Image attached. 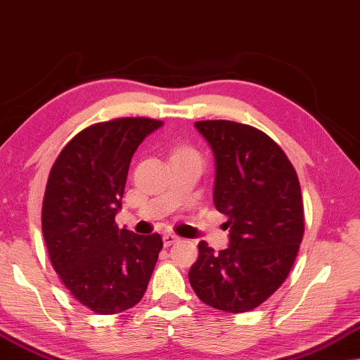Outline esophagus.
<instances>
[{"label":"esophagus","mask_w":360,"mask_h":360,"mask_svg":"<svg viewBox=\"0 0 360 360\" xmlns=\"http://www.w3.org/2000/svg\"><path fill=\"white\" fill-rule=\"evenodd\" d=\"M179 238L176 236V235H173V233H165L163 235V245L165 246H171V245H174L176 241H178Z\"/></svg>","instance_id":"esophagus-1"}]
</instances>
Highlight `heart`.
I'll use <instances>...</instances> for the list:
<instances>
[{"label":"heart","instance_id":"1","mask_svg":"<svg viewBox=\"0 0 360 360\" xmlns=\"http://www.w3.org/2000/svg\"><path fill=\"white\" fill-rule=\"evenodd\" d=\"M178 153H192V155H197L195 151H194V150H191V148H181V150L176 151L174 155H178Z\"/></svg>","mask_w":360,"mask_h":360}]
</instances>
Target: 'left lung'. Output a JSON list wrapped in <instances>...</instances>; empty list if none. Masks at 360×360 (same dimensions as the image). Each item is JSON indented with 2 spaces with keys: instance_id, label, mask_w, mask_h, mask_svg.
<instances>
[{
  "instance_id": "obj_1",
  "label": "left lung",
  "mask_w": 360,
  "mask_h": 360,
  "mask_svg": "<svg viewBox=\"0 0 360 360\" xmlns=\"http://www.w3.org/2000/svg\"><path fill=\"white\" fill-rule=\"evenodd\" d=\"M195 129L215 158L214 204L229 217L226 250L199 243L189 271L195 295L226 313L266 302L290 272L303 238L297 173L264 131L230 120H200Z\"/></svg>"
}]
</instances>
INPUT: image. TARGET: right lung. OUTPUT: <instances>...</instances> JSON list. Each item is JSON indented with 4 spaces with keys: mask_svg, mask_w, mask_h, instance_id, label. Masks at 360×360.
<instances>
[{
    "mask_svg": "<svg viewBox=\"0 0 360 360\" xmlns=\"http://www.w3.org/2000/svg\"><path fill=\"white\" fill-rule=\"evenodd\" d=\"M163 122L124 117L81 130L50 169L42 233L52 266L81 305L114 315L136 305L163 240L119 230L129 166L139 145Z\"/></svg>",
    "mask_w": 360,
    "mask_h": 360,
    "instance_id": "obj_1",
    "label": "right lung"
}]
</instances>
